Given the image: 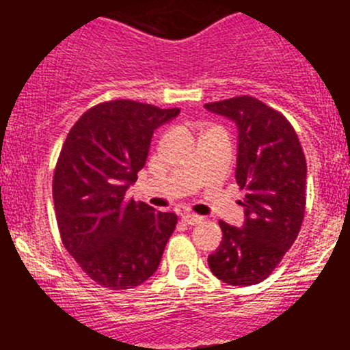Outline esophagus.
I'll return each mask as SVG.
<instances>
[{
  "label": "esophagus",
  "mask_w": 350,
  "mask_h": 350,
  "mask_svg": "<svg viewBox=\"0 0 350 350\" xmlns=\"http://www.w3.org/2000/svg\"><path fill=\"white\" fill-rule=\"evenodd\" d=\"M181 220L185 221L186 225H198V224H201V221H203V218L200 217V215H193V213H185L181 217Z\"/></svg>",
  "instance_id": "1"
}]
</instances>
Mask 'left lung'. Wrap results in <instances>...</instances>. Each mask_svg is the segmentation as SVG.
<instances>
[{"instance_id": "left-lung-1", "label": "left lung", "mask_w": 350, "mask_h": 350, "mask_svg": "<svg viewBox=\"0 0 350 350\" xmlns=\"http://www.w3.org/2000/svg\"><path fill=\"white\" fill-rule=\"evenodd\" d=\"M239 126L235 179L245 189L243 228L218 221L224 239L208 257L211 273L234 286L271 276L301 228L306 208V159L288 118L252 96L206 103Z\"/></svg>"}]
</instances>
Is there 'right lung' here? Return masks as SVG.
I'll return each instance as SVG.
<instances>
[{"mask_svg":"<svg viewBox=\"0 0 350 350\" xmlns=\"http://www.w3.org/2000/svg\"><path fill=\"white\" fill-rule=\"evenodd\" d=\"M179 115L132 100L94 105L62 144L52 195L59 234L88 278L103 288H135L157 271L178 217L126 198L146 165L157 126Z\"/></svg>","mask_w":350,"mask_h":350,"instance_id":"1","label":"right lung"}]
</instances>
